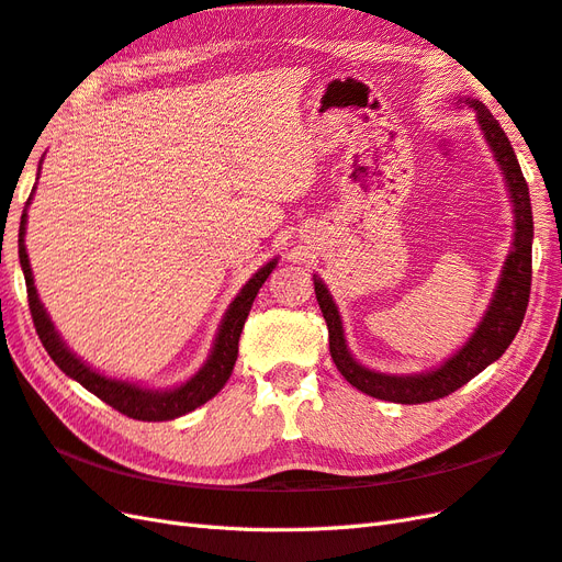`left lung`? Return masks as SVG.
Wrapping results in <instances>:
<instances>
[{"label": "left lung", "instance_id": "8db88e82", "mask_svg": "<svg viewBox=\"0 0 562 562\" xmlns=\"http://www.w3.org/2000/svg\"><path fill=\"white\" fill-rule=\"evenodd\" d=\"M464 104H470L476 112L479 126H482L491 149H494L496 161L501 164V169L505 173V181H508V190L515 204V243L508 259H505L498 291L494 300H491V307L484 314V319L479 324L474 336L462 346V350H458L446 364H441L436 372H429V374L391 376V374L372 372V369H367L350 358V352L346 348V338H344V324H340L334 300L328 295L326 285L314 277V293H317V303L328 326V350H331V358L338 367V372L344 374L355 389L379 401L419 405V403L446 398L448 393L458 391L479 372H484L491 362H496L505 352V348L513 344V338L525 319L529 291H531V238H533L529 188L510 147L508 135L503 133L498 121L491 116L488 109L479 100L468 98Z\"/></svg>", "mask_w": 562, "mask_h": 562}]
</instances>
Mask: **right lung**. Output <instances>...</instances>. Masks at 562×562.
I'll use <instances>...</instances> for the list:
<instances>
[{"label": "right lung", "instance_id": "add662e5", "mask_svg": "<svg viewBox=\"0 0 562 562\" xmlns=\"http://www.w3.org/2000/svg\"><path fill=\"white\" fill-rule=\"evenodd\" d=\"M29 204H31V198H29ZM25 216L29 214H25V210H23L21 228H19V257H21V267H23V277H25V291H29V307H31L33 324H35V331H37L40 340H43V346L49 352V358L66 376L76 379L80 386L98 395V398L104 401L106 405L119 409L121 415L140 419V422H167L173 417H181L186 413H193L195 407L204 405L210 398H214L218 391H222L231 372H234L243 324H245V319H248L250 307L255 303L259 289H262V283L269 279L273 267H277V259H271L269 265L259 269L255 277L243 285V291L238 293L234 303H231L226 317L222 322V328H218V334H216V344L212 348L207 364H204L193 379L186 381L183 386H178L173 391H149V389H138L135 384H128V381L106 379L98 372H92L88 364L80 362L76 355L61 344V338L57 331H54V324L49 322L47 312H45L43 303H40L37 291L33 285L29 252H25V245H23Z\"/></svg>", "mask_w": 562, "mask_h": 562}]
</instances>
